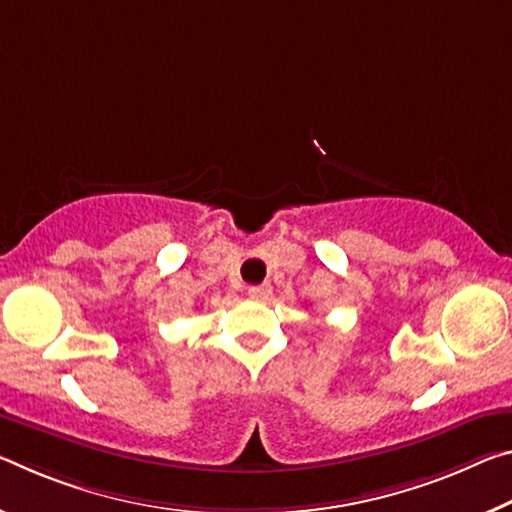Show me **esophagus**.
<instances>
[{"label":"esophagus","mask_w":512,"mask_h":512,"mask_svg":"<svg viewBox=\"0 0 512 512\" xmlns=\"http://www.w3.org/2000/svg\"><path fill=\"white\" fill-rule=\"evenodd\" d=\"M269 294H271V285H269V282H264V285H253V287H248V296H250V298H255V300H264V298H269Z\"/></svg>","instance_id":"esophagus-1"}]
</instances>
